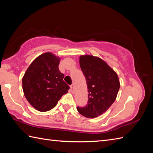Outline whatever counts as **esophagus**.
Returning <instances> with one entry per match:
<instances>
[{
    "label": "esophagus",
    "mask_w": 153,
    "mask_h": 153,
    "mask_svg": "<svg viewBox=\"0 0 153 153\" xmlns=\"http://www.w3.org/2000/svg\"><path fill=\"white\" fill-rule=\"evenodd\" d=\"M74 89V85H70V91H73Z\"/></svg>",
    "instance_id": "1"
}]
</instances>
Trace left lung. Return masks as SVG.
<instances>
[{
    "mask_svg": "<svg viewBox=\"0 0 153 153\" xmlns=\"http://www.w3.org/2000/svg\"><path fill=\"white\" fill-rule=\"evenodd\" d=\"M79 65L85 77L88 102L85 107H77L80 114L94 118L105 113L115 101L120 87L116 71L105 61L92 55L79 56Z\"/></svg>",
    "mask_w": 153,
    "mask_h": 153,
    "instance_id": "8db88e82",
    "label": "left lung"
}]
</instances>
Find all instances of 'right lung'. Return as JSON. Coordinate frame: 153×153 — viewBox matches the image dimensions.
<instances>
[{
    "label": "right lung",
    "instance_id": "1",
    "mask_svg": "<svg viewBox=\"0 0 153 153\" xmlns=\"http://www.w3.org/2000/svg\"><path fill=\"white\" fill-rule=\"evenodd\" d=\"M60 61V58L52 53L42 54L32 62L23 76L24 95L38 111L53 109L70 89L58 68Z\"/></svg>",
    "mask_w": 153,
    "mask_h": 153
}]
</instances>
